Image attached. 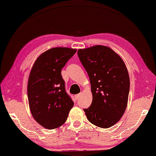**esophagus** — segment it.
Returning a JSON list of instances; mask_svg holds the SVG:
<instances>
[{
	"instance_id": "esophagus-1",
	"label": "esophagus",
	"mask_w": 156,
	"mask_h": 156,
	"mask_svg": "<svg viewBox=\"0 0 156 156\" xmlns=\"http://www.w3.org/2000/svg\"><path fill=\"white\" fill-rule=\"evenodd\" d=\"M80 95H81V94H77V95H75V99H76V100H78V99H79V97H80Z\"/></svg>"
}]
</instances>
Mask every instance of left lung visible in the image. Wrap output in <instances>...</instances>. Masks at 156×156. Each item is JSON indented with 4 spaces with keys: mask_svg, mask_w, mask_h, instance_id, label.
Segmentation results:
<instances>
[{
    "mask_svg": "<svg viewBox=\"0 0 156 156\" xmlns=\"http://www.w3.org/2000/svg\"><path fill=\"white\" fill-rule=\"evenodd\" d=\"M90 78L92 102L84 109L88 121L101 128L116 124L124 114L129 77L124 60L107 46L97 45L77 51Z\"/></svg>",
    "mask_w": 156,
    "mask_h": 156,
    "instance_id": "8db88e82",
    "label": "left lung"
}]
</instances>
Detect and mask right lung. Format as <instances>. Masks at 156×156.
Returning <instances> with one entry per match:
<instances>
[{
	"label": "right lung",
	"mask_w": 156,
	"mask_h": 156,
	"mask_svg": "<svg viewBox=\"0 0 156 156\" xmlns=\"http://www.w3.org/2000/svg\"><path fill=\"white\" fill-rule=\"evenodd\" d=\"M76 49L54 48L41 53L29 74L27 94L31 114L42 127L54 129L63 125L73 107L65 91L61 70Z\"/></svg>",
	"instance_id": "obj_1"
}]
</instances>
